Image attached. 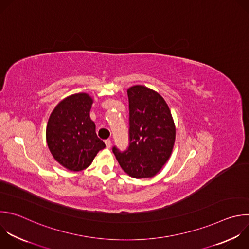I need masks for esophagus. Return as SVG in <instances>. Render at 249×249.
<instances>
[{
  "label": "esophagus",
  "instance_id": "esophagus-1",
  "mask_svg": "<svg viewBox=\"0 0 249 249\" xmlns=\"http://www.w3.org/2000/svg\"><path fill=\"white\" fill-rule=\"evenodd\" d=\"M105 142H106V145H107V148H109V147L111 146V141H110L109 139L106 140V141H105Z\"/></svg>",
  "mask_w": 249,
  "mask_h": 249
}]
</instances>
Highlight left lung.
Instances as JSON below:
<instances>
[{
	"label": "left lung",
	"instance_id": "8db88e82",
	"mask_svg": "<svg viewBox=\"0 0 249 249\" xmlns=\"http://www.w3.org/2000/svg\"><path fill=\"white\" fill-rule=\"evenodd\" d=\"M129 100V145L112 151L121 168L136 179L150 178L159 172L173 149L176 130L164 99L144 86L127 91Z\"/></svg>",
	"mask_w": 249,
	"mask_h": 249
}]
</instances>
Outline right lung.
<instances>
[{
	"label": "right lung",
	"mask_w": 249,
	"mask_h": 249,
	"mask_svg": "<svg viewBox=\"0 0 249 249\" xmlns=\"http://www.w3.org/2000/svg\"><path fill=\"white\" fill-rule=\"evenodd\" d=\"M92 104V98L85 93L72 95L61 101L49 118L48 146L53 158L68 170H84L106 147L90 118Z\"/></svg>",
	"instance_id": "add662e5"
}]
</instances>
